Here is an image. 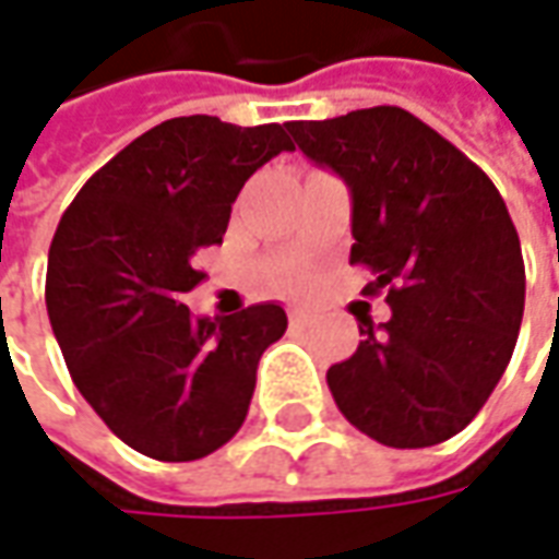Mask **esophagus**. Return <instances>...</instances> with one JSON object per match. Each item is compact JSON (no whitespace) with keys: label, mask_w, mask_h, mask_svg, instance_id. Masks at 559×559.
I'll use <instances>...</instances> for the list:
<instances>
[{"label":"esophagus","mask_w":559,"mask_h":559,"mask_svg":"<svg viewBox=\"0 0 559 559\" xmlns=\"http://www.w3.org/2000/svg\"><path fill=\"white\" fill-rule=\"evenodd\" d=\"M314 320H317V317L311 314V311H299V308H296V311H290V326L293 329L314 326Z\"/></svg>","instance_id":"esophagus-1"}]
</instances>
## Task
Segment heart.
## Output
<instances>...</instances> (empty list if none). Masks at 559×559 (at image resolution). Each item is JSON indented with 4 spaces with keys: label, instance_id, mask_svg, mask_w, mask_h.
I'll return each mask as SVG.
<instances>
[{
    "label": "heart",
    "instance_id": "heart-1",
    "mask_svg": "<svg viewBox=\"0 0 559 559\" xmlns=\"http://www.w3.org/2000/svg\"><path fill=\"white\" fill-rule=\"evenodd\" d=\"M299 284H302L299 275H284V278H281V287H284V290H296Z\"/></svg>",
    "mask_w": 559,
    "mask_h": 559
}]
</instances>
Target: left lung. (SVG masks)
<instances>
[{
    "label": "left lung",
    "instance_id": "obj_1",
    "mask_svg": "<svg viewBox=\"0 0 559 559\" xmlns=\"http://www.w3.org/2000/svg\"><path fill=\"white\" fill-rule=\"evenodd\" d=\"M317 167L350 188V263L392 317L332 365L338 411L371 440L425 449L464 431L515 350L524 260L503 197L473 160L401 107L287 122Z\"/></svg>",
    "mask_w": 559,
    "mask_h": 559
}]
</instances>
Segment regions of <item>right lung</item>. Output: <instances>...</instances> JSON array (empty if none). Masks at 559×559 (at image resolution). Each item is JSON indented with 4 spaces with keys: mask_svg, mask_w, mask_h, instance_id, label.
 I'll return each mask as SVG.
<instances>
[{
    "mask_svg": "<svg viewBox=\"0 0 559 559\" xmlns=\"http://www.w3.org/2000/svg\"><path fill=\"white\" fill-rule=\"evenodd\" d=\"M293 152L287 126L167 119L80 188L47 257V314L80 395L155 461L212 455L242 428L257 362L284 335L275 302L194 317L200 248L218 245L242 185Z\"/></svg>",
    "mask_w": 559,
    "mask_h": 559,
    "instance_id": "add662e5",
    "label": "right lung"
}]
</instances>
